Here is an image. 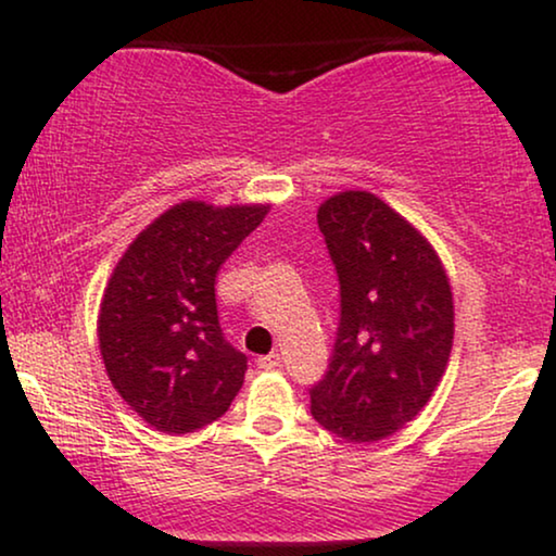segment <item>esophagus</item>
Instances as JSON below:
<instances>
[{"label":"esophagus","mask_w":556,"mask_h":556,"mask_svg":"<svg viewBox=\"0 0 556 556\" xmlns=\"http://www.w3.org/2000/svg\"><path fill=\"white\" fill-rule=\"evenodd\" d=\"M280 359H283V356H280L278 352H270L268 356H261V359H257V369H265V371L278 369Z\"/></svg>","instance_id":"34e87169"}]
</instances>
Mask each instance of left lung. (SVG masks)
<instances>
[{"instance_id": "8db88e82", "label": "left lung", "mask_w": 556, "mask_h": 556, "mask_svg": "<svg viewBox=\"0 0 556 556\" xmlns=\"http://www.w3.org/2000/svg\"><path fill=\"white\" fill-rule=\"evenodd\" d=\"M339 273L341 318L314 420L344 443H377L420 415L451 359L453 291L435 248L400 212L362 189L318 207Z\"/></svg>"}]
</instances>
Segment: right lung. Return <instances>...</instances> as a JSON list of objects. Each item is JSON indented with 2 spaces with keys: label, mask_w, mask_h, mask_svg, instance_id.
Segmentation results:
<instances>
[{
  "label": "right lung",
  "mask_w": 556,
  "mask_h": 556,
  "mask_svg": "<svg viewBox=\"0 0 556 556\" xmlns=\"http://www.w3.org/2000/svg\"><path fill=\"white\" fill-rule=\"evenodd\" d=\"M270 204L185 200L136 235L105 283L98 346L128 407L166 435L223 417L245 382L248 356L217 318L215 278Z\"/></svg>",
  "instance_id": "add662e5"
}]
</instances>
